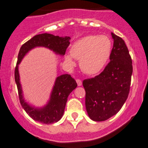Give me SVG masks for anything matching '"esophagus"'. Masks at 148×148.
Masks as SVG:
<instances>
[{
    "label": "esophagus",
    "instance_id": "34e87169",
    "mask_svg": "<svg viewBox=\"0 0 148 148\" xmlns=\"http://www.w3.org/2000/svg\"><path fill=\"white\" fill-rule=\"evenodd\" d=\"M76 82H77V85H78L79 86H82V82L80 79H77V80H76Z\"/></svg>",
    "mask_w": 148,
    "mask_h": 148
}]
</instances>
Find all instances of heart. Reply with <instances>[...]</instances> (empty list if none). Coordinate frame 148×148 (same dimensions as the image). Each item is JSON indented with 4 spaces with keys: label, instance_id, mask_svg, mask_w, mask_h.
Segmentation results:
<instances>
[{
    "label": "heart",
    "instance_id": "b5f03b06",
    "mask_svg": "<svg viewBox=\"0 0 148 148\" xmlns=\"http://www.w3.org/2000/svg\"><path fill=\"white\" fill-rule=\"evenodd\" d=\"M112 48V43L107 36H86L74 43L71 53L65 55V62L73 67L75 66L73 58L80 59V67L84 72L90 75L98 74L110 59Z\"/></svg>",
    "mask_w": 148,
    "mask_h": 148
}]
</instances>
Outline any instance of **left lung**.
Segmentation results:
<instances>
[{
	"label": "left lung",
	"instance_id": "8db88e82",
	"mask_svg": "<svg viewBox=\"0 0 148 148\" xmlns=\"http://www.w3.org/2000/svg\"><path fill=\"white\" fill-rule=\"evenodd\" d=\"M114 41L110 63L92 79L83 81L89 118L102 122L117 114L127 99L132 74V59L125 41L111 33Z\"/></svg>",
	"mask_w": 148,
	"mask_h": 148
}]
</instances>
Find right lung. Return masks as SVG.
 Returning a JSON list of instances; mask_svg holds the SVG:
<instances>
[{
  "label": "right lung",
  "instance_id": "add662e5",
  "mask_svg": "<svg viewBox=\"0 0 148 148\" xmlns=\"http://www.w3.org/2000/svg\"><path fill=\"white\" fill-rule=\"evenodd\" d=\"M70 39V37H59L46 33L38 34L25 43L21 47L18 55L17 64L15 69V82L17 85L21 104L33 120L42 124L50 125L61 120L64 112L67 98L70 93L76 89L77 84L69 74L59 76L55 80L46 104L42 107H36L26 102L25 99L20 81L18 65L30 51L37 47L46 48L56 54L63 56L69 45Z\"/></svg>",
  "mask_w": 148,
  "mask_h": 148
}]
</instances>
